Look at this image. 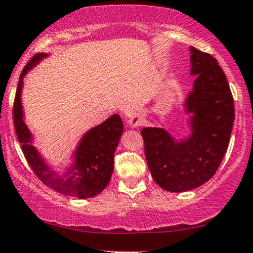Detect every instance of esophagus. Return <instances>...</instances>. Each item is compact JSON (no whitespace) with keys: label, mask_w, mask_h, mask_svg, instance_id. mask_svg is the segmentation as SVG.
Segmentation results:
<instances>
[{"label":"esophagus","mask_w":253,"mask_h":253,"mask_svg":"<svg viewBox=\"0 0 253 253\" xmlns=\"http://www.w3.org/2000/svg\"><path fill=\"white\" fill-rule=\"evenodd\" d=\"M143 118H144V115L142 114V112H133V114L130 116L129 120H127V126L130 127H138L142 126V123H143Z\"/></svg>","instance_id":"esophagus-1"}]
</instances>
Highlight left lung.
Returning <instances> with one entry per match:
<instances>
[{"mask_svg":"<svg viewBox=\"0 0 253 253\" xmlns=\"http://www.w3.org/2000/svg\"><path fill=\"white\" fill-rule=\"evenodd\" d=\"M192 90L183 102L189 132L175 137L165 127L142 129L151 176L168 192H187L207 182L226 153L234 121L226 76L212 55L189 47Z\"/></svg>","mask_w":253,"mask_h":253,"instance_id":"left-lung-1","label":"left lung"}]
</instances>
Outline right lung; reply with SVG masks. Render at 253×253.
I'll return each instance as SVG.
<instances>
[{
	"label": "right lung",
	"mask_w": 253,
	"mask_h": 253,
	"mask_svg": "<svg viewBox=\"0 0 253 253\" xmlns=\"http://www.w3.org/2000/svg\"><path fill=\"white\" fill-rule=\"evenodd\" d=\"M47 56V53L35 54L20 76L13 111L17 138L29 166L42 183L71 198H93L103 192L111 180L114 155L123 133V122L116 114L87 130L72 151L68 167L56 170L34 145L35 138L25 122L21 99L25 76Z\"/></svg>",
	"instance_id": "add662e5"
}]
</instances>
